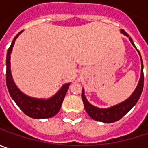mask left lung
Listing matches in <instances>:
<instances>
[{
    "mask_svg": "<svg viewBox=\"0 0 148 148\" xmlns=\"http://www.w3.org/2000/svg\"><path fill=\"white\" fill-rule=\"evenodd\" d=\"M120 31H121L123 34L126 35L127 37H129V35L123 29H121ZM129 40H130L131 43L135 47L134 42H133L132 38L130 37H129ZM136 49L138 50V53L140 55V58H141V64H142L141 77H140L138 84L137 87L135 89V90L134 91V93L130 95V97L128 99L123 101L121 103H119V104H118V105L110 107V108H106V109L98 108V107H95V106L89 103L88 100L86 99V96H85V94H84V89H82V98L85 110H86L90 117L92 118L95 120L99 121V122L108 123H109L116 122L118 120H119L122 117L124 116L138 101L140 96H141V94H142V91H143V89L144 76H143V64L142 57H141V54H140L138 49L137 48H136Z\"/></svg>",
    "mask_w": 148,
    "mask_h": 148,
    "instance_id": "left-lung-1",
    "label": "left lung"
}]
</instances>
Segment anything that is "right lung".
I'll return each mask as SVG.
<instances>
[{
  "label": "right lung",
  "mask_w": 148,
  "mask_h": 148,
  "mask_svg": "<svg viewBox=\"0 0 148 148\" xmlns=\"http://www.w3.org/2000/svg\"><path fill=\"white\" fill-rule=\"evenodd\" d=\"M22 31H20L14 38V40L10 44L6 55V86L11 98L14 99L16 105L20 107L26 115L33 119H46L51 118L57 114L60 110L62 101L64 99L70 83L64 84L62 88L52 96L47 99H37L29 97L21 92L16 85L14 84L10 71V54L14 44L15 39L18 38Z\"/></svg>",
  "instance_id": "right-lung-1"
}]
</instances>
